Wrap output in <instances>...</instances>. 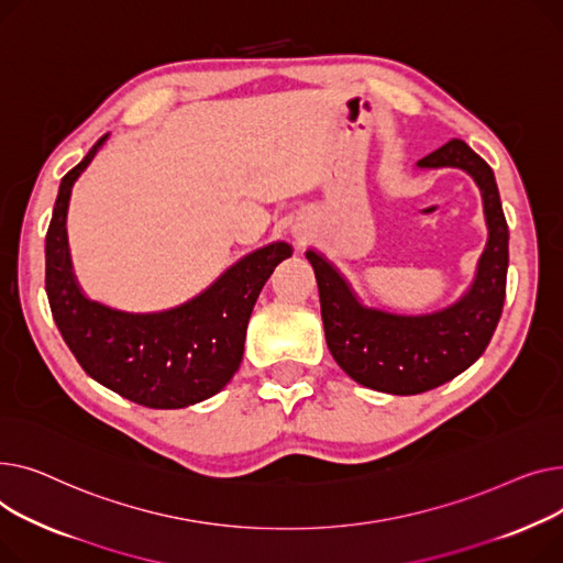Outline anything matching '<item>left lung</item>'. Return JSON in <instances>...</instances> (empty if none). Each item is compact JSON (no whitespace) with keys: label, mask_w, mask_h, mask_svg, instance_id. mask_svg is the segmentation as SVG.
I'll return each mask as SVG.
<instances>
[{"label":"left lung","mask_w":563,"mask_h":563,"mask_svg":"<svg viewBox=\"0 0 563 563\" xmlns=\"http://www.w3.org/2000/svg\"><path fill=\"white\" fill-rule=\"evenodd\" d=\"M418 168H459L482 192L488 241L471 288L456 302L420 316L366 307L332 261L307 250L329 352L354 382L390 395L432 390L471 368L490 343L507 292L509 227L488 163L454 139L420 158Z\"/></svg>","instance_id":"obj_1"}]
</instances>
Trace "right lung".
Listing matches in <instances>:
<instances>
[{
    "label": "right lung",
    "instance_id": "right-lung-1",
    "mask_svg": "<svg viewBox=\"0 0 563 563\" xmlns=\"http://www.w3.org/2000/svg\"><path fill=\"white\" fill-rule=\"evenodd\" d=\"M107 139L60 179L45 236L49 309L63 341L95 382L150 409H184L209 400L234 377L256 297L292 247L284 241L263 245L192 300L165 311L129 313L90 300L73 273L65 216L75 181Z\"/></svg>",
    "mask_w": 563,
    "mask_h": 563
}]
</instances>
